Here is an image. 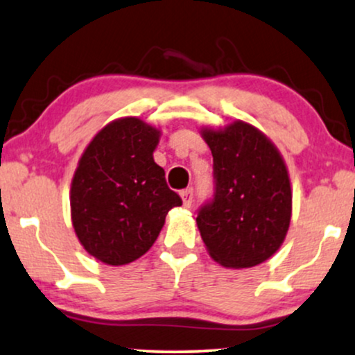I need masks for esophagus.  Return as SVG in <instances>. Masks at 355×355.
<instances>
[{"label":"esophagus","mask_w":355,"mask_h":355,"mask_svg":"<svg viewBox=\"0 0 355 355\" xmlns=\"http://www.w3.org/2000/svg\"><path fill=\"white\" fill-rule=\"evenodd\" d=\"M181 199H182V206L191 207V204H193V201H194V191L191 189V187L181 191Z\"/></svg>","instance_id":"34e87169"}]
</instances>
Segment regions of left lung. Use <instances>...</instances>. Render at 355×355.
I'll use <instances>...</instances> for the list:
<instances>
[{"instance_id":"obj_1","label":"left lung","mask_w":355,"mask_h":355,"mask_svg":"<svg viewBox=\"0 0 355 355\" xmlns=\"http://www.w3.org/2000/svg\"><path fill=\"white\" fill-rule=\"evenodd\" d=\"M212 153L214 198L199 209V232L207 252L224 268H254L284 243L293 212L286 162L259 129L234 121L204 128Z\"/></svg>"}]
</instances>
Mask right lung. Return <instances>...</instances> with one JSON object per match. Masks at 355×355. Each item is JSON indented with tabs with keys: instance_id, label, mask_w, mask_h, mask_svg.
<instances>
[{
	"instance_id": "right-lung-1",
	"label": "right lung",
	"mask_w": 355,
	"mask_h": 355,
	"mask_svg": "<svg viewBox=\"0 0 355 355\" xmlns=\"http://www.w3.org/2000/svg\"><path fill=\"white\" fill-rule=\"evenodd\" d=\"M159 129L121 118L93 137L71 182V220L79 243L110 266L139 259L151 249L166 214L181 198L154 162Z\"/></svg>"
}]
</instances>
